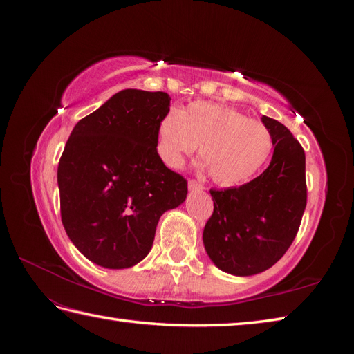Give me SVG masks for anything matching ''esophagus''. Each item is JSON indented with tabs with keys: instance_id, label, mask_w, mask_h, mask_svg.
Masks as SVG:
<instances>
[{
	"instance_id": "1",
	"label": "esophagus",
	"mask_w": 354,
	"mask_h": 354,
	"mask_svg": "<svg viewBox=\"0 0 354 354\" xmlns=\"http://www.w3.org/2000/svg\"><path fill=\"white\" fill-rule=\"evenodd\" d=\"M189 189H190V190H203L205 187H203V185L199 183V181H196V180H194V178H190V180H189Z\"/></svg>"
}]
</instances>
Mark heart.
<instances>
[{
    "mask_svg": "<svg viewBox=\"0 0 354 354\" xmlns=\"http://www.w3.org/2000/svg\"><path fill=\"white\" fill-rule=\"evenodd\" d=\"M199 145L211 178L232 186L248 180L272 153L273 138L263 122L227 106L194 102L169 109L156 125L155 151L169 168H178Z\"/></svg>",
    "mask_w": 354,
    "mask_h": 354,
    "instance_id": "b5f03b06",
    "label": "heart"
}]
</instances>
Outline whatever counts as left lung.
<instances>
[{"label":"left lung","instance_id":"obj_1","mask_svg":"<svg viewBox=\"0 0 354 354\" xmlns=\"http://www.w3.org/2000/svg\"><path fill=\"white\" fill-rule=\"evenodd\" d=\"M274 152L263 174L239 187L211 189L212 216L203 245L220 270L234 276L261 273L291 246L307 203L306 155L288 128L261 118Z\"/></svg>","mask_w":354,"mask_h":354}]
</instances>
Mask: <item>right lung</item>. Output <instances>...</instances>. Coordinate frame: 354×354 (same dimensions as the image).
<instances>
[{
  "instance_id": "right-lung-1",
  "label": "right lung",
  "mask_w": 354,
  "mask_h": 354,
  "mask_svg": "<svg viewBox=\"0 0 354 354\" xmlns=\"http://www.w3.org/2000/svg\"><path fill=\"white\" fill-rule=\"evenodd\" d=\"M164 91L122 90L73 127L57 183L69 239L106 269H127L152 248L160 216L183 203L187 180L165 167L155 133Z\"/></svg>"
}]
</instances>
